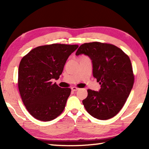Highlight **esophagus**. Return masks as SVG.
I'll return each mask as SVG.
<instances>
[{
  "instance_id": "34e87169",
  "label": "esophagus",
  "mask_w": 149,
  "mask_h": 149,
  "mask_svg": "<svg viewBox=\"0 0 149 149\" xmlns=\"http://www.w3.org/2000/svg\"><path fill=\"white\" fill-rule=\"evenodd\" d=\"M79 88H77V87H72V90L73 91H77V90H79Z\"/></svg>"
}]
</instances>
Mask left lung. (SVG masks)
<instances>
[{
  "instance_id": "obj_1",
  "label": "left lung",
  "mask_w": 149,
  "mask_h": 149,
  "mask_svg": "<svg viewBox=\"0 0 149 149\" xmlns=\"http://www.w3.org/2000/svg\"><path fill=\"white\" fill-rule=\"evenodd\" d=\"M83 54L91 60L93 77L100 85L99 91L87 90L83 104L93 117L110 119L122 109L133 88L134 75L130 58L120 48L99 42L81 45L75 55Z\"/></svg>"
}]
</instances>
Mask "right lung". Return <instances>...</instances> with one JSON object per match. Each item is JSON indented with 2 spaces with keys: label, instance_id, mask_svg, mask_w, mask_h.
I'll list each match as a JSON object with an SVG mask.
<instances>
[{
  "label": "right lung",
  "instance_id": "add662e5",
  "mask_svg": "<svg viewBox=\"0 0 149 149\" xmlns=\"http://www.w3.org/2000/svg\"><path fill=\"white\" fill-rule=\"evenodd\" d=\"M77 45L52 44L36 47L22 58L18 89L27 110L36 119L49 122L61 114L71 93L70 88L52 84L58 79Z\"/></svg>",
  "mask_w": 149,
  "mask_h": 149
}]
</instances>
